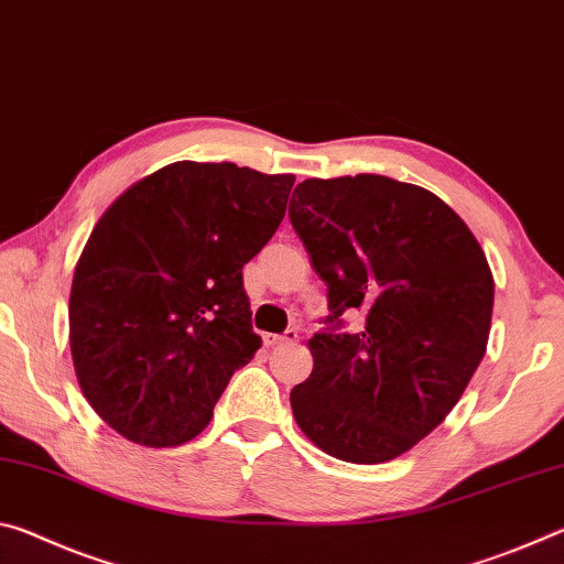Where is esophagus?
<instances>
[{
  "label": "esophagus",
  "instance_id": "1",
  "mask_svg": "<svg viewBox=\"0 0 564 564\" xmlns=\"http://www.w3.org/2000/svg\"><path fill=\"white\" fill-rule=\"evenodd\" d=\"M293 340H299V330L295 328H289L285 333H263L265 348H275L281 346V343H293Z\"/></svg>",
  "mask_w": 564,
  "mask_h": 564
}]
</instances>
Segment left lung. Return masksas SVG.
I'll list each match as a JSON object with an SVG mask.
<instances>
[{
  "label": "left lung",
  "instance_id": "left-lung-1",
  "mask_svg": "<svg viewBox=\"0 0 564 564\" xmlns=\"http://www.w3.org/2000/svg\"><path fill=\"white\" fill-rule=\"evenodd\" d=\"M289 218L328 289L313 373L291 390L295 423L338 460H393L443 423L480 366L488 259L435 194L378 174L305 178ZM356 310L364 328L343 332Z\"/></svg>",
  "mask_w": 564,
  "mask_h": 564
}]
</instances>
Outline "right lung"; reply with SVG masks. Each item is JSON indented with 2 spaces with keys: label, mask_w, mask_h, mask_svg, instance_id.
<instances>
[{
  "label": "right lung",
  "mask_w": 564,
  "mask_h": 564,
  "mask_svg": "<svg viewBox=\"0 0 564 564\" xmlns=\"http://www.w3.org/2000/svg\"><path fill=\"white\" fill-rule=\"evenodd\" d=\"M293 181L176 161L99 218L74 271L69 343L84 395L113 431L171 447L208 425L261 348L243 265L281 226Z\"/></svg>",
  "instance_id": "obj_1"
}]
</instances>
